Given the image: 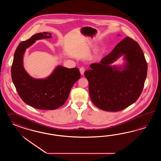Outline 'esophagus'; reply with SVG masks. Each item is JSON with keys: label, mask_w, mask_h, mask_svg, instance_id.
<instances>
[{"label": "esophagus", "mask_w": 161, "mask_h": 161, "mask_svg": "<svg viewBox=\"0 0 161 161\" xmlns=\"http://www.w3.org/2000/svg\"><path fill=\"white\" fill-rule=\"evenodd\" d=\"M80 73L81 75H83L84 73V71H85V68L84 67H81V68H80Z\"/></svg>", "instance_id": "1"}]
</instances>
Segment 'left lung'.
<instances>
[{
  "mask_svg": "<svg viewBox=\"0 0 161 161\" xmlns=\"http://www.w3.org/2000/svg\"><path fill=\"white\" fill-rule=\"evenodd\" d=\"M122 55L123 68L110 65ZM84 72L90 97L102 110L119 112L130 106L141 96L146 80L147 65L143 53L135 41L123 39L99 63L92 64Z\"/></svg>",
  "mask_w": 161,
  "mask_h": 161,
  "instance_id": "8db88e82",
  "label": "left lung"
}]
</instances>
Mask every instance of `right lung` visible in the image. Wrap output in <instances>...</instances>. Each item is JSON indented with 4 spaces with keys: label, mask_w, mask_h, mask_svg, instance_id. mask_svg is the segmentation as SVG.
<instances>
[{
    "label": "right lung",
    "mask_w": 161,
    "mask_h": 161,
    "mask_svg": "<svg viewBox=\"0 0 161 161\" xmlns=\"http://www.w3.org/2000/svg\"><path fill=\"white\" fill-rule=\"evenodd\" d=\"M51 37V33L40 32L21 42L15 51L11 68L12 79L20 97L26 104L41 110H55L62 106L74 84L81 77L78 68L61 65L44 79L32 78L26 72L23 65L26 49L36 40Z\"/></svg>",
    "instance_id": "1"
}]
</instances>
